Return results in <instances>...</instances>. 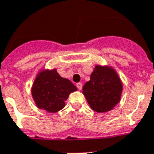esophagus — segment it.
Here are the masks:
<instances>
[{
    "label": "esophagus",
    "mask_w": 154,
    "mask_h": 154,
    "mask_svg": "<svg viewBox=\"0 0 154 154\" xmlns=\"http://www.w3.org/2000/svg\"><path fill=\"white\" fill-rule=\"evenodd\" d=\"M76 86L77 87V88L79 90H81V88H82V84L81 83V82H79V83H77V85H76Z\"/></svg>",
    "instance_id": "34e87169"
}]
</instances>
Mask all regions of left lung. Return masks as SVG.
Here are the masks:
<instances>
[{
    "label": "left lung",
    "mask_w": 154,
    "mask_h": 154,
    "mask_svg": "<svg viewBox=\"0 0 154 154\" xmlns=\"http://www.w3.org/2000/svg\"><path fill=\"white\" fill-rule=\"evenodd\" d=\"M88 104L97 112L111 111L120 100L122 85L118 74L107 66H97L83 87Z\"/></svg>",
    "instance_id": "1"
}]
</instances>
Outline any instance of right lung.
I'll return each mask as SVG.
<instances>
[{"label": "right lung", "instance_id": "obj_1", "mask_svg": "<svg viewBox=\"0 0 154 154\" xmlns=\"http://www.w3.org/2000/svg\"><path fill=\"white\" fill-rule=\"evenodd\" d=\"M77 88L69 80L63 78L56 69L42 70L34 81L32 94L38 108L57 112L65 107V101Z\"/></svg>", "mask_w": 154, "mask_h": 154}]
</instances>
